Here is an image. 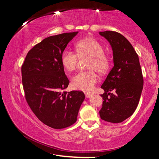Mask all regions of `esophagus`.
Masks as SVG:
<instances>
[{
    "label": "esophagus",
    "mask_w": 159,
    "mask_h": 159,
    "mask_svg": "<svg viewBox=\"0 0 159 159\" xmlns=\"http://www.w3.org/2000/svg\"><path fill=\"white\" fill-rule=\"evenodd\" d=\"M93 96L92 94H90V93H85V97L86 98H90L91 97Z\"/></svg>",
    "instance_id": "esophagus-1"
}]
</instances>
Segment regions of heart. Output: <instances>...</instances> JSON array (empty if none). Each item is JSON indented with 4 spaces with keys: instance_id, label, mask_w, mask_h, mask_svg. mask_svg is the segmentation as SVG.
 I'll list each match as a JSON object with an SVG mask.
<instances>
[{
    "instance_id": "obj_1",
    "label": "heart",
    "mask_w": 159,
    "mask_h": 159,
    "mask_svg": "<svg viewBox=\"0 0 159 159\" xmlns=\"http://www.w3.org/2000/svg\"><path fill=\"white\" fill-rule=\"evenodd\" d=\"M78 55L74 51L65 50L61 56V62L64 69L68 71L75 70L79 57L88 55L92 57L88 64V69H95L99 73H104L109 68V60L104 54V47L97 40L87 38L79 41L76 45ZM99 77L93 70L80 71L71 79V86L74 89L85 93H90L94 90Z\"/></svg>"
}]
</instances>
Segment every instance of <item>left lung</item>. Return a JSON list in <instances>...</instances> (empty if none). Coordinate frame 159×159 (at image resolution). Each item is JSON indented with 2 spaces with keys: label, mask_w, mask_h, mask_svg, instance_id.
Instances as JSON below:
<instances>
[{
  "label": "left lung",
  "mask_w": 159,
  "mask_h": 159,
  "mask_svg": "<svg viewBox=\"0 0 159 159\" xmlns=\"http://www.w3.org/2000/svg\"><path fill=\"white\" fill-rule=\"evenodd\" d=\"M111 45L114 66L101 88L104 93L99 115L102 120L118 123L131 116L138 105L143 89L139 57L127 39L118 32L99 31ZM114 90V94L109 92Z\"/></svg>",
  "instance_id": "obj_1"
}]
</instances>
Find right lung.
<instances>
[{
  "mask_svg": "<svg viewBox=\"0 0 159 159\" xmlns=\"http://www.w3.org/2000/svg\"><path fill=\"white\" fill-rule=\"evenodd\" d=\"M79 31L49 36L29 51L21 66L26 102L37 118L50 128L61 129L77 120L85 99L81 91L61 93L69 80L61 56Z\"/></svg>",
  "mask_w": 159,
  "mask_h": 159,
  "instance_id": "add662e5",
  "label": "right lung"
}]
</instances>
